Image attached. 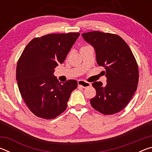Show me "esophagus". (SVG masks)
<instances>
[{
  "label": "esophagus",
  "mask_w": 152,
  "mask_h": 152,
  "mask_svg": "<svg viewBox=\"0 0 152 152\" xmlns=\"http://www.w3.org/2000/svg\"><path fill=\"white\" fill-rule=\"evenodd\" d=\"M78 84L79 86H81L82 88H86V87H89L91 86V83L82 80H79L78 81Z\"/></svg>",
  "instance_id": "34e87169"
}]
</instances>
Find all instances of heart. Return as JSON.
Here are the masks:
<instances>
[{"label": "heart", "instance_id": "obj_1", "mask_svg": "<svg viewBox=\"0 0 152 152\" xmlns=\"http://www.w3.org/2000/svg\"><path fill=\"white\" fill-rule=\"evenodd\" d=\"M84 47H86V46H84ZM82 48H84V47H82Z\"/></svg>", "mask_w": 152, "mask_h": 152}]
</instances>
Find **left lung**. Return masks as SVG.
<instances>
[{
    "label": "left lung",
    "mask_w": 152,
    "mask_h": 152,
    "mask_svg": "<svg viewBox=\"0 0 152 152\" xmlns=\"http://www.w3.org/2000/svg\"><path fill=\"white\" fill-rule=\"evenodd\" d=\"M96 51V61L106 70V85L95 82L96 94L92 107L104 115H113L127 106L137 88L138 66L131 49L120 36L95 31L82 34Z\"/></svg>",
    "instance_id": "1"
}]
</instances>
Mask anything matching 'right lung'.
<instances>
[{
    "instance_id": "right-lung-1",
    "label": "right lung",
    "mask_w": 152,
    "mask_h": 152,
    "mask_svg": "<svg viewBox=\"0 0 152 152\" xmlns=\"http://www.w3.org/2000/svg\"><path fill=\"white\" fill-rule=\"evenodd\" d=\"M79 33L48 34L33 39L18 60L16 79L23 99L38 117L54 119L66 110L75 80L60 83L54 68L62 64Z\"/></svg>"
}]
</instances>
